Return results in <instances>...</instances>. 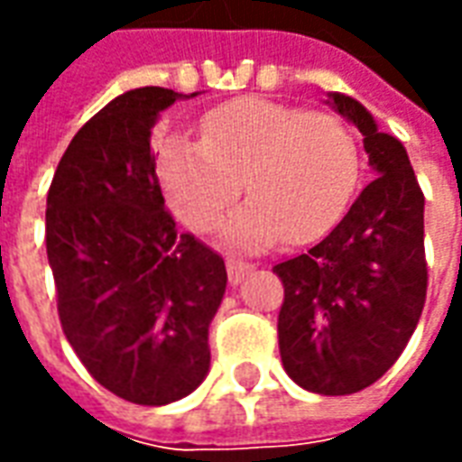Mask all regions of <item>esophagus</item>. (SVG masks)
Returning <instances> with one entry per match:
<instances>
[{
    "instance_id": "34e87169",
    "label": "esophagus",
    "mask_w": 462,
    "mask_h": 462,
    "mask_svg": "<svg viewBox=\"0 0 462 462\" xmlns=\"http://www.w3.org/2000/svg\"><path fill=\"white\" fill-rule=\"evenodd\" d=\"M254 270V264L245 260H235V257H227V277H230L232 284H240L250 272Z\"/></svg>"
}]
</instances>
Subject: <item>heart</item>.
Segmentation results:
<instances>
[{
  "label": "heart",
  "instance_id": "heart-1",
  "mask_svg": "<svg viewBox=\"0 0 462 462\" xmlns=\"http://www.w3.org/2000/svg\"><path fill=\"white\" fill-rule=\"evenodd\" d=\"M161 180L175 215L200 232L217 225L245 185L250 200L230 212L222 237L260 252L284 235L314 240L339 220L356 190L358 148L337 116L237 98L205 116L202 141L162 143Z\"/></svg>",
  "mask_w": 462,
  "mask_h": 462
}]
</instances>
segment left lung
Segmentation results:
<instances>
[{
  "label": "left lung",
  "instance_id": "1",
  "mask_svg": "<svg viewBox=\"0 0 462 462\" xmlns=\"http://www.w3.org/2000/svg\"><path fill=\"white\" fill-rule=\"evenodd\" d=\"M327 104L361 131L376 178L319 245L274 267L284 284L277 334L294 383L346 396L396 364L420 319L426 200L403 143L378 131L356 98L329 94Z\"/></svg>",
  "mask_w": 462,
  "mask_h": 462
}]
</instances>
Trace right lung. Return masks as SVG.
Segmentation results:
<instances>
[{
    "mask_svg": "<svg viewBox=\"0 0 462 462\" xmlns=\"http://www.w3.org/2000/svg\"><path fill=\"white\" fill-rule=\"evenodd\" d=\"M133 88L76 133L46 195V254L66 339L118 398L165 406L200 386L225 260L165 210L151 135L178 98Z\"/></svg>",
    "mask_w": 462,
    "mask_h": 462,
    "instance_id": "add662e5",
    "label": "right lung"
}]
</instances>
